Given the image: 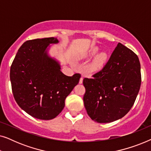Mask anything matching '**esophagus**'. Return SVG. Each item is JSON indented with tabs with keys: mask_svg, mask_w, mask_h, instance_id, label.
<instances>
[{
	"mask_svg": "<svg viewBox=\"0 0 151 151\" xmlns=\"http://www.w3.org/2000/svg\"><path fill=\"white\" fill-rule=\"evenodd\" d=\"M82 82H83V78L81 77V78H80V79L79 83H80V84H82Z\"/></svg>",
	"mask_w": 151,
	"mask_h": 151,
	"instance_id": "1",
	"label": "esophagus"
}]
</instances>
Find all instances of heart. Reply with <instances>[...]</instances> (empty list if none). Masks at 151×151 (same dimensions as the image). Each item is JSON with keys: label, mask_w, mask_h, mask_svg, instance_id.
Segmentation results:
<instances>
[{"label": "heart", "mask_w": 151, "mask_h": 151, "mask_svg": "<svg viewBox=\"0 0 151 151\" xmlns=\"http://www.w3.org/2000/svg\"><path fill=\"white\" fill-rule=\"evenodd\" d=\"M98 51L99 49L98 47H93L87 53H86L85 54L82 55V58H91L94 56L95 55H96L98 53ZM107 60H108V55H107L106 53L102 52L99 53L98 55H97L95 57V58L91 63L89 67H88V69H89L91 72H93V73H96V72L101 71L103 69V67H104V65H106Z\"/></svg>", "instance_id": "obj_1"}]
</instances>
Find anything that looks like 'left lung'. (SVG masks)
Masks as SVG:
<instances>
[{
  "mask_svg": "<svg viewBox=\"0 0 151 151\" xmlns=\"http://www.w3.org/2000/svg\"><path fill=\"white\" fill-rule=\"evenodd\" d=\"M83 100L88 116L98 123L122 118L135 102L141 85L137 55L118 43L110 59L93 78H84Z\"/></svg>",
  "mask_w": 151,
  "mask_h": 151,
  "instance_id": "1",
  "label": "left lung"
}]
</instances>
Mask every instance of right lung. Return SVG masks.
<instances>
[{"label":"right lung","mask_w":151,"mask_h":151,"mask_svg":"<svg viewBox=\"0 0 151 151\" xmlns=\"http://www.w3.org/2000/svg\"><path fill=\"white\" fill-rule=\"evenodd\" d=\"M56 38L26 41L16 53L10 69V80L16 102L31 116L49 120L65 107V100L79 82L80 74L67 76L60 64L49 55Z\"/></svg>","instance_id":"1"}]
</instances>
